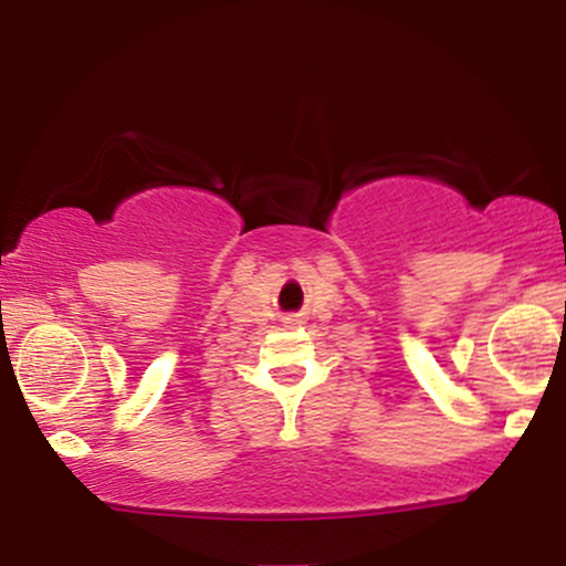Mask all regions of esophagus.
Returning a JSON list of instances; mask_svg holds the SVG:
<instances>
[{
	"label": "esophagus",
	"instance_id": "obj_1",
	"mask_svg": "<svg viewBox=\"0 0 566 566\" xmlns=\"http://www.w3.org/2000/svg\"><path fill=\"white\" fill-rule=\"evenodd\" d=\"M301 319H287V322H284V327H301Z\"/></svg>",
	"mask_w": 566,
	"mask_h": 566
}]
</instances>
